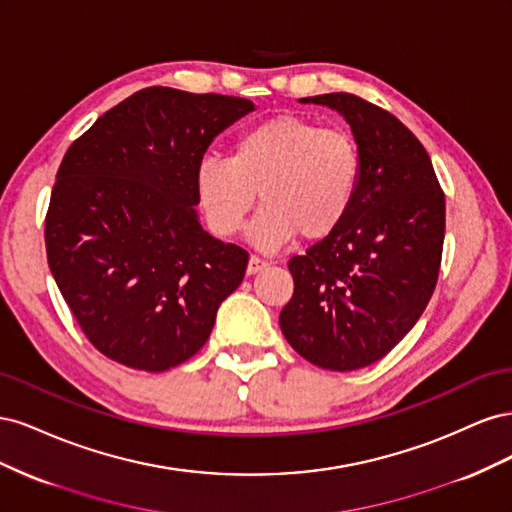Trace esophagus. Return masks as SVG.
Returning <instances> with one entry per match:
<instances>
[{"label":"esophagus","instance_id":"esophagus-1","mask_svg":"<svg viewBox=\"0 0 512 512\" xmlns=\"http://www.w3.org/2000/svg\"><path fill=\"white\" fill-rule=\"evenodd\" d=\"M271 265L269 260H262L258 256H250V262H247V275H256L260 271H265Z\"/></svg>","mask_w":512,"mask_h":512}]
</instances>
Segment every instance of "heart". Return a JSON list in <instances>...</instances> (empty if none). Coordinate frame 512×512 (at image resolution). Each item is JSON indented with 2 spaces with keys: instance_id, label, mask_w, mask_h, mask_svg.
<instances>
[{
  "instance_id": "obj_1",
  "label": "heart",
  "mask_w": 512,
  "mask_h": 512,
  "mask_svg": "<svg viewBox=\"0 0 512 512\" xmlns=\"http://www.w3.org/2000/svg\"><path fill=\"white\" fill-rule=\"evenodd\" d=\"M363 175L359 143L346 130L277 115L239 134L228 158L209 156L196 168V198L209 228L230 237L256 203L250 241L265 252L299 235L329 237L350 213Z\"/></svg>"
}]
</instances>
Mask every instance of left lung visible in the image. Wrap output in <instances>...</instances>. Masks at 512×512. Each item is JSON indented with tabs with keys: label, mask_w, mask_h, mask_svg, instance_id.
<instances>
[{
	"label": "left lung",
	"mask_w": 512,
	"mask_h": 512,
	"mask_svg": "<svg viewBox=\"0 0 512 512\" xmlns=\"http://www.w3.org/2000/svg\"><path fill=\"white\" fill-rule=\"evenodd\" d=\"M342 115L363 175L346 220L294 256L280 314L288 344L322 369L380 361L421 318L438 282L446 207L421 141L384 108L352 94L301 98Z\"/></svg>",
	"instance_id": "obj_1"
}]
</instances>
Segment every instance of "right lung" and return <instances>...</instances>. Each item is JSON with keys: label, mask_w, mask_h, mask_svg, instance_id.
Returning <instances> with one entry per match:
<instances>
[{"label": "right lung", "mask_w": 512, "mask_h": 512, "mask_svg": "<svg viewBox=\"0 0 512 512\" xmlns=\"http://www.w3.org/2000/svg\"><path fill=\"white\" fill-rule=\"evenodd\" d=\"M254 102L136 91L70 145L46 211L49 269L104 356L143 371L188 361L243 282L247 252L196 213V168Z\"/></svg>", "instance_id": "obj_1"}]
</instances>
